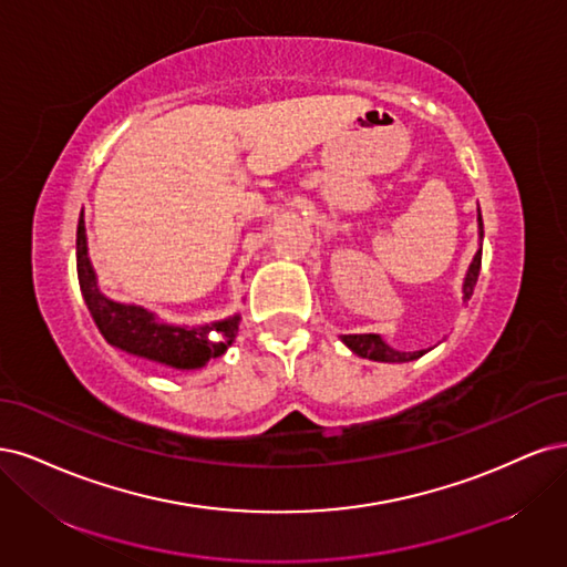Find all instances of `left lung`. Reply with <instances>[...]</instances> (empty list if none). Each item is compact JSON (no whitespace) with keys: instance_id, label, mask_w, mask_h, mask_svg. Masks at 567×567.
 Here are the masks:
<instances>
[{"instance_id":"left-lung-1","label":"left lung","mask_w":567,"mask_h":567,"mask_svg":"<svg viewBox=\"0 0 567 567\" xmlns=\"http://www.w3.org/2000/svg\"><path fill=\"white\" fill-rule=\"evenodd\" d=\"M478 240H483V216H481V207H478ZM481 259H483V247H478L476 257H473L468 270H466V278L462 285V295L464 301L471 299L473 295V287L478 282V272H481ZM341 341L349 346V349L360 355V358H368V360H377V362H410L422 358L426 351H395L391 346L383 341L379 334H341Z\"/></svg>"}]
</instances>
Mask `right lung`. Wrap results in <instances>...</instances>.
Segmentation results:
<instances>
[{"mask_svg": "<svg viewBox=\"0 0 567 567\" xmlns=\"http://www.w3.org/2000/svg\"><path fill=\"white\" fill-rule=\"evenodd\" d=\"M78 278L89 313L107 343L174 370H199L224 355L240 327V313L205 324H169L148 308L105 297L89 259L84 212L78 221Z\"/></svg>", "mask_w": 567, "mask_h": 567, "instance_id": "1", "label": "right lung"}]
</instances>
